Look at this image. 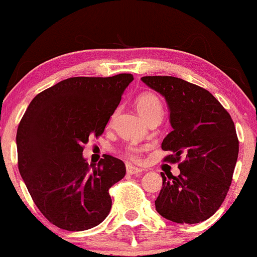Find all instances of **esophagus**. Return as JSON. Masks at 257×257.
<instances>
[{
  "mask_svg": "<svg viewBox=\"0 0 257 257\" xmlns=\"http://www.w3.org/2000/svg\"><path fill=\"white\" fill-rule=\"evenodd\" d=\"M126 172H127V174H131V175H137V174H140L142 173V170H140V168H138V167H135V166H132V165H127V166H126Z\"/></svg>",
  "mask_w": 257,
  "mask_h": 257,
  "instance_id": "obj_1",
  "label": "esophagus"
}]
</instances>
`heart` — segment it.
I'll return each instance as SVG.
<instances>
[{
  "label": "heart",
  "instance_id": "b5f03b06",
  "mask_svg": "<svg viewBox=\"0 0 257 257\" xmlns=\"http://www.w3.org/2000/svg\"><path fill=\"white\" fill-rule=\"evenodd\" d=\"M136 107L140 115L145 119L146 121H150L151 119L157 118V117H163L164 113V106L161 103L160 98L157 96L156 93L150 92H143L139 96H137L136 100ZM122 156L127 158L131 161H138L142 160L143 157V147H140L136 144H128L125 146V149L122 150Z\"/></svg>",
  "mask_w": 257,
  "mask_h": 257
}]
</instances>
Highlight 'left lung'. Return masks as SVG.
Returning a JSON list of instances; mask_svg holds the SVG:
<instances>
[{
  "mask_svg": "<svg viewBox=\"0 0 257 257\" xmlns=\"http://www.w3.org/2000/svg\"><path fill=\"white\" fill-rule=\"evenodd\" d=\"M142 80L166 98L173 131L161 149L165 163L179 164L180 174L164 173L157 212L177 223H199L213 215L229 191L238 156L233 119L209 91L172 76Z\"/></svg>",
  "mask_w": 257,
  "mask_h": 257,
  "instance_id": "8db88e82",
  "label": "left lung"
}]
</instances>
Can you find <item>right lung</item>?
I'll use <instances>...</instances> for the list:
<instances>
[{"label":"right lung","mask_w":257,"mask_h":257,"mask_svg":"<svg viewBox=\"0 0 257 257\" xmlns=\"http://www.w3.org/2000/svg\"><path fill=\"white\" fill-rule=\"evenodd\" d=\"M132 80L131 73L62 80L38 93L21 119V177L40 212L61 229H90L110 213L108 191L125 177V164L104 154L90 171L83 150L89 137L103 135Z\"/></svg>","instance_id":"1"}]
</instances>
